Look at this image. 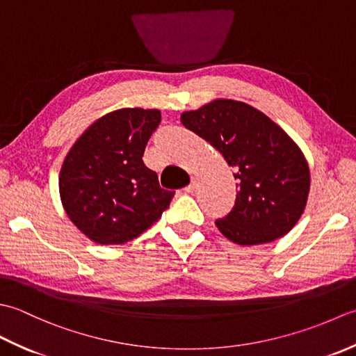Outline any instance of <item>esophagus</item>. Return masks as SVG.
<instances>
[{
    "label": "esophagus",
    "mask_w": 356,
    "mask_h": 356,
    "mask_svg": "<svg viewBox=\"0 0 356 356\" xmlns=\"http://www.w3.org/2000/svg\"><path fill=\"white\" fill-rule=\"evenodd\" d=\"M195 187H197V178H193V177H192V179H191V184L184 187V192H186V193H193Z\"/></svg>",
    "instance_id": "esophagus-1"
}]
</instances>
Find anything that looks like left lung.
I'll list each match as a JSON object with an SVG mask.
<instances>
[{
	"instance_id": "1",
	"label": "left lung",
	"mask_w": 356,
	"mask_h": 356,
	"mask_svg": "<svg viewBox=\"0 0 356 356\" xmlns=\"http://www.w3.org/2000/svg\"><path fill=\"white\" fill-rule=\"evenodd\" d=\"M181 122L235 169V206L215 221L221 234L243 245L284 236L304 212L310 187L306 158L284 130L234 99H215L184 112Z\"/></svg>"
}]
</instances>
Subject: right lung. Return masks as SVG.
<instances>
[{
  "instance_id": "add662e5",
  "label": "right lung",
  "mask_w": 356,
  "mask_h": 356,
  "mask_svg": "<svg viewBox=\"0 0 356 356\" xmlns=\"http://www.w3.org/2000/svg\"><path fill=\"white\" fill-rule=\"evenodd\" d=\"M161 122L156 108H120L93 122L70 149L60 172L64 210L98 244H124L169 207L175 192L159 186L143 161Z\"/></svg>"
}]
</instances>
